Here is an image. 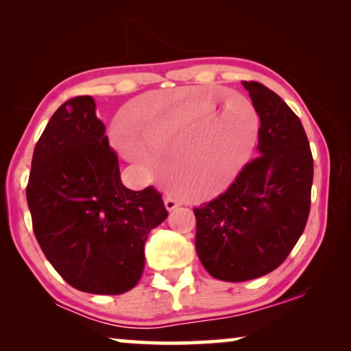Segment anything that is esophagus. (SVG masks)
Returning a JSON list of instances; mask_svg holds the SVG:
<instances>
[{"label": "esophagus", "mask_w": 351, "mask_h": 351, "mask_svg": "<svg viewBox=\"0 0 351 351\" xmlns=\"http://www.w3.org/2000/svg\"><path fill=\"white\" fill-rule=\"evenodd\" d=\"M164 206H165V209L171 212L173 209H176L178 206H180V201H176L175 198H171V197H167L164 199Z\"/></svg>", "instance_id": "esophagus-1"}]
</instances>
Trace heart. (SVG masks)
Listing matches in <instances>:
<instances>
[{
    "instance_id": "b5f03b06",
    "label": "heart",
    "mask_w": 351,
    "mask_h": 351,
    "mask_svg": "<svg viewBox=\"0 0 351 351\" xmlns=\"http://www.w3.org/2000/svg\"><path fill=\"white\" fill-rule=\"evenodd\" d=\"M223 93H217L190 100L154 116H148L145 102L134 105L125 117L145 139L114 123L111 128L112 144L128 161L148 167L154 161L153 150L197 138V152L204 154L201 176L210 181L217 180L210 186V193L221 192L247 161L258 130L257 116L247 100L245 102L252 114L251 127L243 122L241 114H232L221 128L215 114L217 102Z\"/></svg>"
}]
</instances>
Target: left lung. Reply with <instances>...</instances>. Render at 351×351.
<instances>
[{
  "instance_id": "obj_1",
  "label": "left lung",
  "mask_w": 351,
  "mask_h": 351,
  "mask_svg": "<svg viewBox=\"0 0 351 351\" xmlns=\"http://www.w3.org/2000/svg\"><path fill=\"white\" fill-rule=\"evenodd\" d=\"M241 83L260 117V156L224 193L193 209L198 257L223 282L278 268L304 232L311 204L313 156L300 119L269 88Z\"/></svg>"
}]
</instances>
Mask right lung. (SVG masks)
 <instances>
[{"instance_id":"right-lung-1","label":"right lung","mask_w":351,"mask_h":351,"mask_svg":"<svg viewBox=\"0 0 351 351\" xmlns=\"http://www.w3.org/2000/svg\"><path fill=\"white\" fill-rule=\"evenodd\" d=\"M41 251L71 287L122 294L139 282L150 230L167 218L152 186H123L91 96L69 99L35 145L26 189Z\"/></svg>"}]
</instances>
